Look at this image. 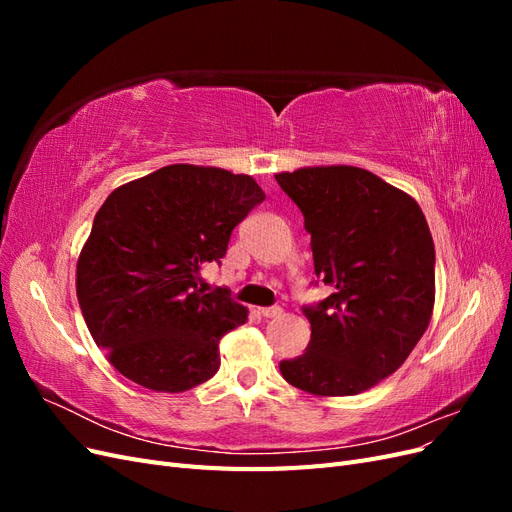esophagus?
<instances>
[{
    "label": "esophagus",
    "mask_w": 512,
    "mask_h": 512,
    "mask_svg": "<svg viewBox=\"0 0 512 512\" xmlns=\"http://www.w3.org/2000/svg\"><path fill=\"white\" fill-rule=\"evenodd\" d=\"M258 314H260L262 318H277V316H282V307H280V305L260 307V309H258Z\"/></svg>",
    "instance_id": "esophagus-1"
}]
</instances>
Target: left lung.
<instances>
[{
    "label": "left lung",
    "instance_id": "8db88e82",
    "mask_svg": "<svg viewBox=\"0 0 512 512\" xmlns=\"http://www.w3.org/2000/svg\"><path fill=\"white\" fill-rule=\"evenodd\" d=\"M312 235L314 271L331 286L303 305L312 339L280 363L286 382L322 397L359 395L389 378L429 327L436 250L416 200L356 166L275 175Z\"/></svg>",
    "mask_w": 512,
    "mask_h": 512
}]
</instances>
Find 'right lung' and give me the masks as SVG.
I'll list each match as a JSON object with an SVG mask.
<instances>
[{
    "label": "right lung",
    "mask_w": 512,
    "mask_h": 512,
    "mask_svg": "<svg viewBox=\"0 0 512 512\" xmlns=\"http://www.w3.org/2000/svg\"><path fill=\"white\" fill-rule=\"evenodd\" d=\"M265 192L250 175L173 164L121 185L96 213L76 265L87 329L128 380L183 393L220 369V339L247 320L228 288L203 290L200 267Z\"/></svg>",
    "instance_id": "1"
}]
</instances>
